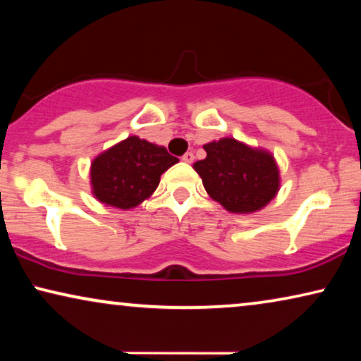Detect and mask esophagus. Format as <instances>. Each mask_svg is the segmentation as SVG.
I'll list each match as a JSON object with an SVG mask.
<instances>
[{
    "mask_svg": "<svg viewBox=\"0 0 361 361\" xmlns=\"http://www.w3.org/2000/svg\"><path fill=\"white\" fill-rule=\"evenodd\" d=\"M182 161L187 162V164H190V162L194 161V154H192V152H185V154L182 156Z\"/></svg>",
    "mask_w": 361,
    "mask_h": 361,
    "instance_id": "esophagus-1",
    "label": "esophagus"
}]
</instances>
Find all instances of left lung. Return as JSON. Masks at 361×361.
<instances>
[{"label": "left lung", "mask_w": 361, "mask_h": 361, "mask_svg": "<svg viewBox=\"0 0 361 361\" xmlns=\"http://www.w3.org/2000/svg\"><path fill=\"white\" fill-rule=\"evenodd\" d=\"M207 157L194 169L212 199L231 214H253L279 190V169L268 151L253 149L233 137L204 146Z\"/></svg>", "instance_id": "1"}]
</instances>
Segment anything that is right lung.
<instances>
[{
	"label": "right lung",
	"instance_id": "obj_1",
	"mask_svg": "<svg viewBox=\"0 0 361 361\" xmlns=\"http://www.w3.org/2000/svg\"><path fill=\"white\" fill-rule=\"evenodd\" d=\"M179 159L164 146H156L137 136H130L92 162V190L102 204L116 209H133L146 200L161 176Z\"/></svg>",
	"mask_w": 361,
	"mask_h": 361
}]
</instances>
